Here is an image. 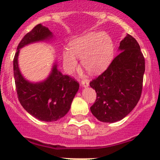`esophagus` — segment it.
I'll list each match as a JSON object with an SVG mask.
<instances>
[{
	"label": "esophagus",
	"instance_id": "1",
	"mask_svg": "<svg viewBox=\"0 0 160 160\" xmlns=\"http://www.w3.org/2000/svg\"><path fill=\"white\" fill-rule=\"evenodd\" d=\"M82 87H89V81L88 80H83V81L81 82Z\"/></svg>",
	"mask_w": 160,
	"mask_h": 160
}]
</instances>
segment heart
<instances>
[{
    "mask_svg": "<svg viewBox=\"0 0 160 160\" xmlns=\"http://www.w3.org/2000/svg\"><path fill=\"white\" fill-rule=\"evenodd\" d=\"M114 45L112 38L103 32H90L70 42V49L62 52L63 63L68 73L78 67V59L88 73L98 74L107 69L113 58Z\"/></svg>",
    "mask_w": 160,
    "mask_h": 160,
    "instance_id": "b5f03b06",
    "label": "heart"
}]
</instances>
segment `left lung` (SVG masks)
I'll return each instance as SVG.
<instances>
[{
    "instance_id": "1",
    "label": "left lung",
    "mask_w": 160,
    "mask_h": 160,
    "mask_svg": "<svg viewBox=\"0 0 160 160\" xmlns=\"http://www.w3.org/2000/svg\"><path fill=\"white\" fill-rule=\"evenodd\" d=\"M118 50L119 53L107 70L90 83L97 94L90 111L103 122H115L125 118L137 105L142 93L145 59L140 46L127 34Z\"/></svg>"
}]
</instances>
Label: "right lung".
Instances as JSON below:
<instances>
[{"instance_id":"obj_1","label":"right lung","mask_w":160,"mask_h":160,"mask_svg":"<svg viewBox=\"0 0 160 160\" xmlns=\"http://www.w3.org/2000/svg\"><path fill=\"white\" fill-rule=\"evenodd\" d=\"M54 35L49 28L38 24L25 35L17 48L13 59V75L20 102L29 114L44 122H54L70 111L73 98L79 89L78 82L58 69L53 63L51 71L41 82H30L22 75L18 64L20 49L29 44L47 42Z\"/></svg>"}]
</instances>
